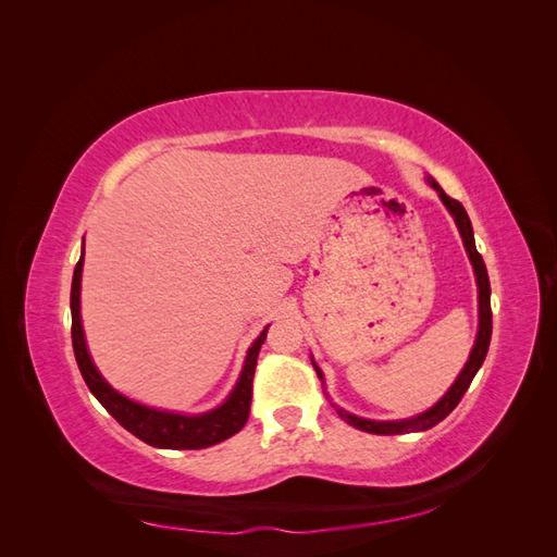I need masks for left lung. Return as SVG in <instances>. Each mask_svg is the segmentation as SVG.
Listing matches in <instances>:
<instances>
[{
  "instance_id": "left-lung-1",
  "label": "left lung",
  "mask_w": 557,
  "mask_h": 557,
  "mask_svg": "<svg viewBox=\"0 0 557 557\" xmlns=\"http://www.w3.org/2000/svg\"><path fill=\"white\" fill-rule=\"evenodd\" d=\"M432 188L440 193L442 201L446 205V209L450 211V215L455 218V225H458L460 234H462V242H465V248L469 252V260L471 264H474V274H476V283H479V334H476V344L474 348H471V356L465 364V369L460 372L458 381H455L450 385V391L434 404V407L425 413H420L416 418H409V420H387V423H383V420H367V418H358L352 416L344 409H336V413H339L348 425L358 428L362 432H369V434H407V432H423V430H430L434 428L436 423H442V420L458 407L460 399L465 397L467 387L471 385V381H474L476 372L481 369L483 360H485V352H487V346H491V334H493V311H491V281H487V272H485V264H483V258L481 252L476 250V244H474V232H471V221L469 215L465 211V207L460 205L458 199L448 197L442 185L436 183L434 178H430ZM315 367V362H313ZM315 374L318 379L323 381V372L315 367Z\"/></svg>"
}]
</instances>
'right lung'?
Instances as JSON below:
<instances>
[{
	"label": "right lung",
	"mask_w": 557,
	"mask_h": 557,
	"mask_svg": "<svg viewBox=\"0 0 557 557\" xmlns=\"http://www.w3.org/2000/svg\"><path fill=\"white\" fill-rule=\"evenodd\" d=\"M81 272H83V256L76 262L74 281H72V344L74 356L83 379H86L90 393L99 399V404L121 423L127 432L139 436L141 442L156 448H174V450H199L213 444H221L237 434L248 420L250 399H252V376H256L258 352L264 344L267 327L248 348L246 364L242 379L234 387L232 395L225 399L223 407H218L201 416H181L170 411H158L141 407V404L115 393L113 387L97 372V367L90 360L81 325Z\"/></svg>",
	"instance_id": "add662e5"
}]
</instances>
